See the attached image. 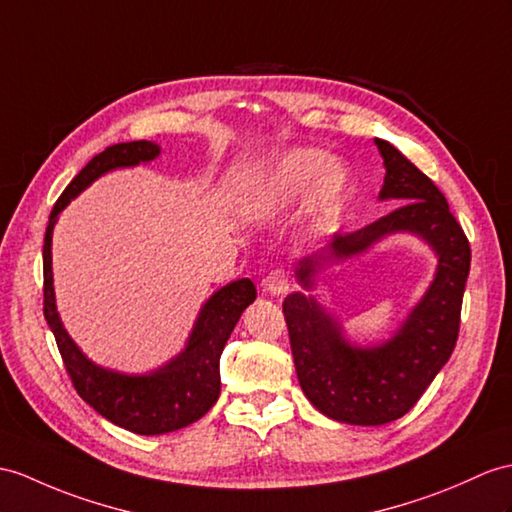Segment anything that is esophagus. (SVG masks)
Listing matches in <instances>:
<instances>
[{
  "instance_id": "34e87169",
  "label": "esophagus",
  "mask_w": 512,
  "mask_h": 512,
  "mask_svg": "<svg viewBox=\"0 0 512 512\" xmlns=\"http://www.w3.org/2000/svg\"><path fill=\"white\" fill-rule=\"evenodd\" d=\"M263 289L267 293H271V295H282V293L289 291L291 289V273H289V269H284V267L271 269L267 273V278L263 280Z\"/></svg>"
}]
</instances>
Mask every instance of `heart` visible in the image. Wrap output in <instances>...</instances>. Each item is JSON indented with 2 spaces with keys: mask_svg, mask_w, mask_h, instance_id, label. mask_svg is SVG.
I'll use <instances>...</instances> for the list:
<instances>
[{
  "mask_svg": "<svg viewBox=\"0 0 512 512\" xmlns=\"http://www.w3.org/2000/svg\"><path fill=\"white\" fill-rule=\"evenodd\" d=\"M347 173L319 149H293L278 158L265 178L271 204H289L308 191L306 208L315 221H328L347 193Z\"/></svg>",
  "mask_w": 512,
  "mask_h": 512,
  "instance_id": "heart-1",
  "label": "heart"
}]
</instances>
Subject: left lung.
<instances>
[{"instance_id":"left-lung-1","label":"left lung","mask_w":512,"mask_h":512,"mask_svg":"<svg viewBox=\"0 0 512 512\" xmlns=\"http://www.w3.org/2000/svg\"><path fill=\"white\" fill-rule=\"evenodd\" d=\"M376 145L386 167L380 199L400 206L356 232L334 234L297 265V280L313 289L326 263L363 254L386 234L413 232L439 256L430 289L393 339L376 347L347 341L315 297L291 293L282 304L299 386L319 413L352 426H382L419 402L456 347L471 265L469 241L445 195L400 149L382 139Z\"/></svg>"}]
</instances>
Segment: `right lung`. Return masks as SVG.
Returning <instances> with one entry per match:
<instances>
[{"mask_svg":"<svg viewBox=\"0 0 512 512\" xmlns=\"http://www.w3.org/2000/svg\"><path fill=\"white\" fill-rule=\"evenodd\" d=\"M158 154L160 147L152 141L117 143L97 154L58 197L49 215L43 245V315L56 336L58 352L71 384L99 415L119 428L145 436L186 428L215 406L221 393V352L243 310L256 299V286L249 278L223 286L204 304L184 352L147 376H126V373L97 367L62 328L52 276V232L58 213L104 173L149 162Z\"/></svg>","mask_w":512,"mask_h":512,"instance_id":"obj_1","label":"right lung"}]
</instances>
